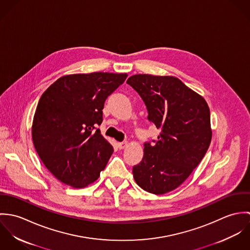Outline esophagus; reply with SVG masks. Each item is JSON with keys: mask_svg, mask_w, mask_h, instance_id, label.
<instances>
[{"mask_svg": "<svg viewBox=\"0 0 250 250\" xmlns=\"http://www.w3.org/2000/svg\"><path fill=\"white\" fill-rule=\"evenodd\" d=\"M117 146H118V148L119 149H124V148H126L127 146H128V142H121V143H117Z\"/></svg>", "mask_w": 250, "mask_h": 250, "instance_id": "34e87169", "label": "esophagus"}]
</instances>
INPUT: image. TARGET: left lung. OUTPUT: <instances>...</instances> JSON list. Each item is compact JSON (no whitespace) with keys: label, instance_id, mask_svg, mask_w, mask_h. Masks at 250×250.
Segmentation results:
<instances>
[{"label":"left lung","instance_id":"obj_1","mask_svg":"<svg viewBox=\"0 0 250 250\" xmlns=\"http://www.w3.org/2000/svg\"><path fill=\"white\" fill-rule=\"evenodd\" d=\"M142 97L148 120L161 130L144 143L142 162L133 167L144 190L164 194L178 188L199 165L212 140L210 108L205 99L170 76L139 74L127 80Z\"/></svg>","mask_w":250,"mask_h":250}]
</instances>
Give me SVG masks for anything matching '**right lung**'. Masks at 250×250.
Instances as JSON below:
<instances>
[{
  "instance_id": "right-lung-1",
  "label": "right lung",
  "mask_w": 250,
  "mask_h": 250,
  "mask_svg": "<svg viewBox=\"0 0 250 250\" xmlns=\"http://www.w3.org/2000/svg\"><path fill=\"white\" fill-rule=\"evenodd\" d=\"M127 74L94 72L58 79L41 95L33 122V142L48 170L73 188L100 176L113 152L97 126L107 97Z\"/></svg>"
}]
</instances>
